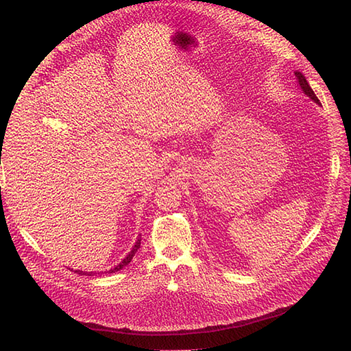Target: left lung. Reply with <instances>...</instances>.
<instances>
[{"instance_id":"1","label":"left lung","mask_w":351,"mask_h":351,"mask_svg":"<svg viewBox=\"0 0 351 351\" xmlns=\"http://www.w3.org/2000/svg\"><path fill=\"white\" fill-rule=\"evenodd\" d=\"M295 77H296V80H298V83H300V87L302 88V92H304L305 95H307L310 99H313L314 102L320 105V101L317 99V96L314 95L313 88H311V87H310V84L307 83V80H305V77H304L301 73H295Z\"/></svg>"}]
</instances>
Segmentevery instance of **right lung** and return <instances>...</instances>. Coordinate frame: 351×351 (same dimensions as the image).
<instances>
[{"mask_svg": "<svg viewBox=\"0 0 351 351\" xmlns=\"http://www.w3.org/2000/svg\"><path fill=\"white\" fill-rule=\"evenodd\" d=\"M141 247V239H138V241H136V243H134V246H133V249L130 250V252H129V255L128 256H125L124 259H123V261L119 264V265H115L114 268H111L110 269V271H108V273H115V271H119V269H121L123 267H125V265H128L130 261H132V258L134 256V254H136V250ZM75 273H78V274H82V276H93L95 273L93 271H80V269H75ZM102 273H105L106 274V271H102Z\"/></svg>", "mask_w": 351, "mask_h": 351, "instance_id": "right-lung-1", "label": "right lung"}]
</instances>
